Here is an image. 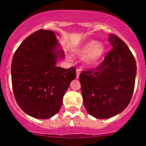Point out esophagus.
Returning <instances> with one entry per match:
<instances>
[{
  "label": "esophagus",
  "mask_w": 146,
  "mask_h": 146,
  "mask_svg": "<svg viewBox=\"0 0 146 146\" xmlns=\"http://www.w3.org/2000/svg\"><path fill=\"white\" fill-rule=\"evenodd\" d=\"M80 72H81V69H80V68L76 69V78H77V79L79 78V76H80Z\"/></svg>",
  "instance_id": "34e87169"
}]
</instances>
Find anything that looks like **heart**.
I'll use <instances>...</instances> for the list:
<instances>
[{
	"instance_id": "b5f03b06",
	"label": "heart",
	"mask_w": 146,
	"mask_h": 146,
	"mask_svg": "<svg viewBox=\"0 0 146 146\" xmlns=\"http://www.w3.org/2000/svg\"><path fill=\"white\" fill-rule=\"evenodd\" d=\"M105 48L103 43H96L95 41H90L80 48L76 49L74 53L80 57L85 56L86 63L89 66L96 64L103 56Z\"/></svg>"
}]
</instances>
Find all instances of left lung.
Wrapping results in <instances>:
<instances>
[{"instance_id":"1","label":"left lung","mask_w":146,"mask_h":146,"mask_svg":"<svg viewBox=\"0 0 146 146\" xmlns=\"http://www.w3.org/2000/svg\"><path fill=\"white\" fill-rule=\"evenodd\" d=\"M113 49L93 70L80 75L83 103L90 115L107 119L117 115L129 105L135 87L136 63L125 42L110 33Z\"/></svg>"}]
</instances>
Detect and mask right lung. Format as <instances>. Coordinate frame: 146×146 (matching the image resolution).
<instances>
[{
    "label": "right lung",
    "mask_w": 146,
    "mask_h": 146,
    "mask_svg": "<svg viewBox=\"0 0 146 146\" xmlns=\"http://www.w3.org/2000/svg\"><path fill=\"white\" fill-rule=\"evenodd\" d=\"M53 31L39 30L24 40L14 54L11 81L14 97L24 113L40 119L51 118L62 106L75 67L56 66L64 53Z\"/></svg>",
    "instance_id": "add662e5"
}]
</instances>
